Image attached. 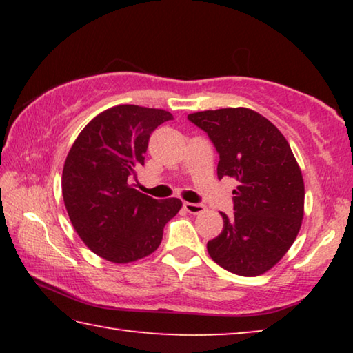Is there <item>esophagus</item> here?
Returning a JSON list of instances; mask_svg holds the SVG:
<instances>
[{"mask_svg":"<svg viewBox=\"0 0 353 353\" xmlns=\"http://www.w3.org/2000/svg\"><path fill=\"white\" fill-rule=\"evenodd\" d=\"M183 208L191 214H199L202 212H205V205L194 204V202H183Z\"/></svg>","mask_w":353,"mask_h":353,"instance_id":"1","label":"esophagus"}]
</instances>
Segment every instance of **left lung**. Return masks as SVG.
I'll return each mask as SVG.
<instances>
[{
  "mask_svg": "<svg viewBox=\"0 0 353 353\" xmlns=\"http://www.w3.org/2000/svg\"><path fill=\"white\" fill-rule=\"evenodd\" d=\"M219 154L218 177L238 182L234 214L207 243L213 261L236 276L266 272L294 243L303 218V179L282 132L250 109L191 113Z\"/></svg>",
  "mask_w": 353,
  "mask_h": 353,
  "instance_id": "obj_1",
  "label": "left lung"
}]
</instances>
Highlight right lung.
<instances>
[{
  "mask_svg": "<svg viewBox=\"0 0 353 353\" xmlns=\"http://www.w3.org/2000/svg\"><path fill=\"white\" fill-rule=\"evenodd\" d=\"M172 115L162 109L117 105L83 128L67 155L62 194L81 240L113 263H129L160 246L181 199H154L134 188L149 137Z\"/></svg>",
  "mask_w": 353,
  "mask_h": 353,
  "instance_id": "1",
  "label": "right lung"
}]
</instances>
